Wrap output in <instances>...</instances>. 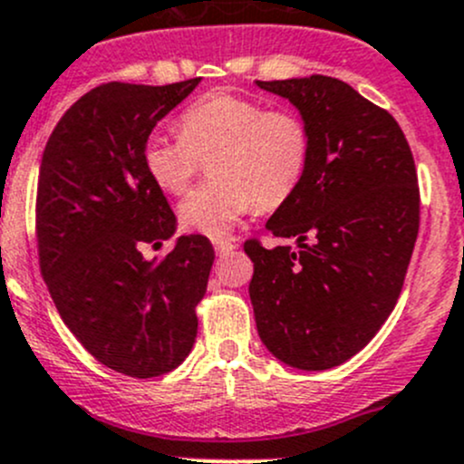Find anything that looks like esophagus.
Masks as SVG:
<instances>
[{"mask_svg": "<svg viewBox=\"0 0 464 464\" xmlns=\"http://www.w3.org/2000/svg\"><path fill=\"white\" fill-rule=\"evenodd\" d=\"M213 246H215V254L218 256H228L233 254V249H236V245L228 240H224V237H218V240H213Z\"/></svg>", "mask_w": 464, "mask_h": 464, "instance_id": "1", "label": "esophagus"}]
</instances>
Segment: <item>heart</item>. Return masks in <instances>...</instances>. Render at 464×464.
Segmentation results:
<instances>
[{
  "label": "heart",
  "instance_id": "1",
  "mask_svg": "<svg viewBox=\"0 0 464 464\" xmlns=\"http://www.w3.org/2000/svg\"><path fill=\"white\" fill-rule=\"evenodd\" d=\"M213 154L215 179L179 206L190 231L222 237L258 206L274 210L301 188L312 161V130L298 111L233 92H210L179 116V134L150 132L141 161L161 190L181 195Z\"/></svg>",
  "mask_w": 464,
  "mask_h": 464
}]
</instances>
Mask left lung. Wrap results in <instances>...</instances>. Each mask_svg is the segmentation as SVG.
Masks as SVG:
<instances>
[{"mask_svg":"<svg viewBox=\"0 0 464 464\" xmlns=\"http://www.w3.org/2000/svg\"><path fill=\"white\" fill-rule=\"evenodd\" d=\"M312 130L301 188L266 222L298 249L245 242L262 343L298 371L348 362L391 316L420 228L413 154L397 121L330 76L258 81Z\"/></svg>","mask_w":464,"mask_h":464,"instance_id":"obj_1","label":"left lung"}]
</instances>
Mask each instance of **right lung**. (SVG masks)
<instances>
[{
    "label": "right lung",
    "mask_w": 464,
    "mask_h": 464,
    "mask_svg": "<svg viewBox=\"0 0 464 464\" xmlns=\"http://www.w3.org/2000/svg\"><path fill=\"white\" fill-rule=\"evenodd\" d=\"M198 85L92 89L64 111L42 154L35 233L46 287L82 348L128 377L175 371L198 336L210 242L181 236L163 260L141 254L177 228L143 168V141Z\"/></svg>",
    "instance_id": "add662e5"
}]
</instances>
